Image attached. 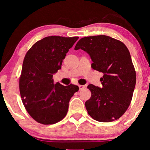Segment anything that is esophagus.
I'll return each mask as SVG.
<instances>
[{
    "label": "esophagus",
    "mask_w": 150,
    "mask_h": 150,
    "mask_svg": "<svg viewBox=\"0 0 150 150\" xmlns=\"http://www.w3.org/2000/svg\"><path fill=\"white\" fill-rule=\"evenodd\" d=\"M79 90H82V89H83L84 88H85V87L84 85H79Z\"/></svg>",
    "instance_id": "esophagus-1"
}]
</instances>
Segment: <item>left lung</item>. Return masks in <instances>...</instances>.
<instances>
[{
  "label": "left lung",
  "instance_id": "left-lung-1",
  "mask_svg": "<svg viewBox=\"0 0 150 150\" xmlns=\"http://www.w3.org/2000/svg\"><path fill=\"white\" fill-rule=\"evenodd\" d=\"M81 49L91 57L92 68L104 74L102 88L90 84L91 92L85 102L88 114L96 121L118 120L128 109L136 85V71L130 54L124 43L106 35L85 37L74 50Z\"/></svg>",
  "mask_w": 150,
  "mask_h": 150
}]
</instances>
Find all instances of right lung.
Segmentation results:
<instances>
[{"label":"right lung","mask_w":150,"mask_h":150,"mask_svg":"<svg viewBox=\"0 0 150 150\" xmlns=\"http://www.w3.org/2000/svg\"><path fill=\"white\" fill-rule=\"evenodd\" d=\"M79 37L48 36L37 42L26 53L19 87L22 101L36 122L48 125L60 122L68 110L76 85L54 83L53 75L61 68L63 60Z\"/></svg>","instance_id":"obj_1"}]
</instances>
